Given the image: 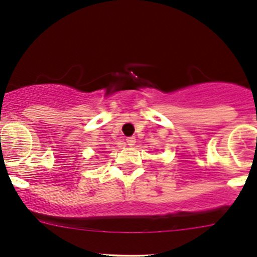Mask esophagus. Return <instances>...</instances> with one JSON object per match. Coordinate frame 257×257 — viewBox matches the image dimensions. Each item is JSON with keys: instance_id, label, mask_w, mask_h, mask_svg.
<instances>
[{"instance_id": "34e87169", "label": "esophagus", "mask_w": 257, "mask_h": 257, "mask_svg": "<svg viewBox=\"0 0 257 257\" xmlns=\"http://www.w3.org/2000/svg\"><path fill=\"white\" fill-rule=\"evenodd\" d=\"M125 141H126V144H128L129 147H133V145L136 144V137H128Z\"/></svg>"}]
</instances>
